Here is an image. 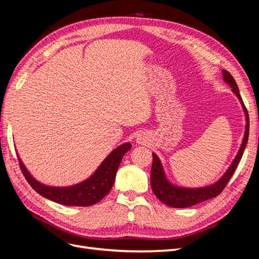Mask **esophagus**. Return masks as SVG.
Segmentation results:
<instances>
[{
  "label": "esophagus",
  "mask_w": 259,
  "mask_h": 259,
  "mask_svg": "<svg viewBox=\"0 0 259 259\" xmlns=\"http://www.w3.org/2000/svg\"><path fill=\"white\" fill-rule=\"evenodd\" d=\"M136 142L138 143V144H146L147 143V135L145 134V133H139V134L137 135V137H136Z\"/></svg>",
  "instance_id": "obj_1"
}]
</instances>
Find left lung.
I'll return each instance as SVG.
<instances>
[{"label": "left lung", "instance_id": "obj_1", "mask_svg": "<svg viewBox=\"0 0 259 259\" xmlns=\"http://www.w3.org/2000/svg\"><path fill=\"white\" fill-rule=\"evenodd\" d=\"M223 76H224V81L226 83H228L229 86H231L232 92L236 94V96L241 101V105L243 107V110H244L245 117H246L244 138H243L240 150L236 158H234V160L232 161L229 168L227 169L226 173L223 175V177L215 184L203 187V188H183V187H177V186L171 185L166 179L165 174H164L163 166L160 159L158 158V155L155 153H152L153 162H152L151 176H150L152 191L155 194L156 198H158L161 202H163L164 204H166L170 207H176V208L190 207L194 204H198L200 202L215 198L218 194H221L222 191L225 189L227 184L229 183V180L232 177L234 170H236L240 160L242 159L243 152L245 150L247 139H248V131H249L248 113L244 106V103H243L242 97L239 92V88L236 81H234L233 76L227 71V70H223Z\"/></svg>", "mask_w": 259, "mask_h": 259}]
</instances>
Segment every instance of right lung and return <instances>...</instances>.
I'll return each mask as SVG.
<instances>
[{
  "instance_id": "1",
  "label": "right lung",
  "mask_w": 259,
  "mask_h": 259,
  "mask_svg": "<svg viewBox=\"0 0 259 259\" xmlns=\"http://www.w3.org/2000/svg\"><path fill=\"white\" fill-rule=\"evenodd\" d=\"M131 147V144L126 143L115 148L100 164L95 173L86 179L85 182L64 188L50 187L38 183L30 175L19 158L18 161L22 174L27 179V182L42 197L62 205L90 206L103 200L111 190L123 155L130 150Z\"/></svg>"
}]
</instances>
